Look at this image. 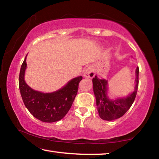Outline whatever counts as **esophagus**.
<instances>
[{"instance_id": "esophagus-1", "label": "esophagus", "mask_w": 159, "mask_h": 159, "mask_svg": "<svg viewBox=\"0 0 159 159\" xmlns=\"http://www.w3.org/2000/svg\"><path fill=\"white\" fill-rule=\"evenodd\" d=\"M95 76V72L92 67H88L87 69L85 70L84 72V77L88 78V79H92Z\"/></svg>"}]
</instances>
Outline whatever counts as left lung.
Returning a JSON list of instances; mask_svg holds the SVG:
<instances>
[{"mask_svg": "<svg viewBox=\"0 0 159 159\" xmlns=\"http://www.w3.org/2000/svg\"><path fill=\"white\" fill-rule=\"evenodd\" d=\"M136 85L134 90L126 98L111 100L107 97V80L99 79L97 76L93 79V91L99 117L105 120H113L123 116L130 108L138 92L139 83V67L135 71Z\"/></svg>", "mask_w": 159, "mask_h": 159, "instance_id": "1", "label": "left lung"}]
</instances>
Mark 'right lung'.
<instances>
[{
  "instance_id": "add662e5",
  "label": "right lung",
  "mask_w": 159,
  "mask_h": 159,
  "mask_svg": "<svg viewBox=\"0 0 159 159\" xmlns=\"http://www.w3.org/2000/svg\"><path fill=\"white\" fill-rule=\"evenodd\" d=\"M26 57L21 64L19 76V88L25 105L35 118L43 122L58 121L65 116L71 108L83 77L74 78L64 87L54 93L39 92L29 87L25 80Z\"/></svg>"
}]
</instances>
